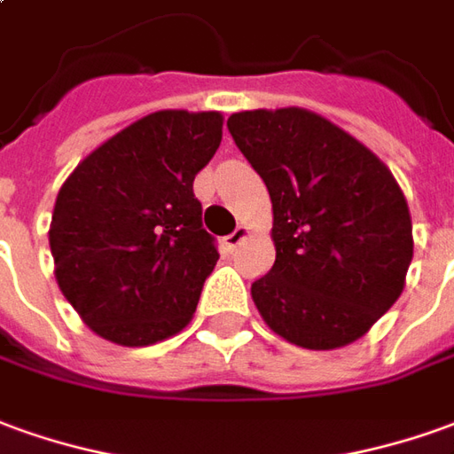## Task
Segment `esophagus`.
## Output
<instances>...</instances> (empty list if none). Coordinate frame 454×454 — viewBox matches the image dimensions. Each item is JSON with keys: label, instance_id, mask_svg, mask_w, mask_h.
<instances>
[{"label": "esophagus", "instance_id": "1", "mask_svg": "<svg viewBox=\"0 0 454 454\" xmlns=\"http://www.w3.org/2000/svg\"><path fill=\"white\" fill-rule=\"evenodd\" d=\"M248 233H250L248 228L238 226L236 231H233V233H228V236L223 238L221 243H223V248H226V250H236L238 246H240V243H243V240L248 238Z\"/></svg>", "mask_w": 454, "mask_h": 454}]
</instances>
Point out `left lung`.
I'll use <instances>...</instances> for the list:
<instances>
[{
  "label": "left lung",
  "instance_id": "obj_1",
  "mask_svg": "<svg viewBox=\"0 0 454 454\" xmlns=\"http://www.w3.org/2000/svg\"><path fill=\"white\" fill-rule=\"evenodd\" d=\"M272 201L275 265L250 285L260 317L302 348L347 347L401 297L413 223L398 182L359 139L302 107L228 117Z\"/></svg>",
  "mask_w": 454,
  "mask_h": 454
}]
</instances>
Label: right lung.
I'll use <instances>...</instances> for the list:
<instances>
[{
    "label": "right lung",
    "instance_id": "obj_1",
    "mask_svg": "<svg viewBox=\"0 0 454 454\" xmlns=\"http://www.w3.org/2000/svg\"><path fill=\"white\" fill-rule=\"evenodd\" d=\"M221 128V113H152L63 182L49 231L56 282L98 337L150 347L192 322L218 260L194 179Z\"/></svg>",
    "mask_w": 454,
    "mask_h": 454
}]
</instances>
